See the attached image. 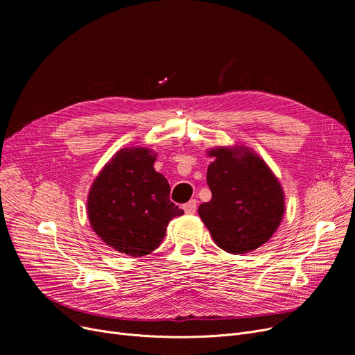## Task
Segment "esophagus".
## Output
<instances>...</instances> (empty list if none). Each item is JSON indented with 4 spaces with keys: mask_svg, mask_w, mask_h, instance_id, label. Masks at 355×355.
<instances>
[{
    "mask_svg": "<svg viewBox=\"0 0 355 355\" xmlns=\"http://www.w3.org/2000/svg\"><path fill=\"white\" fill-rule=\"evenodd\" d=\"M182 210L185 211V214H194L197 211V201L190 200L189 202H185L182 206Z\"/></svg>",
    "mask_w": 355,
    "mask_h": 355,
    "instance_id": "1",
    "label": "esophagus"
}]
</instances>
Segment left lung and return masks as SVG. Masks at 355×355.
Returning a JSON list of instances; mask_svg holds the SVG:
<instances>
[{
	"instance_id": "left-lung-1",
	"label": "left lung",
	"mask_w": 355,
	"mask_h": 355,
	"mask_svg": "<svg viewBox=\"0 0 355 355\" xmlns=\"http://www.w3.org/2000/svg\"><path fill=\"white\" fill-rule=\"evenodd\" d=\"M207 168L211 200L200 204L198 214L214 243L233 254L265 245L281 226L285 194L269 165L243 145L216 146Z\"/></svg>"
}]
</instances>
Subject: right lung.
Listing matches in <instances>:
<instances>
[{"label": "right lung", "mask_w": 355, "mask_h": 355, "mask_svg": "<svg viewBox=\"0 0 355 355\" xmlns=\"http://www.w3.org/2000/svg\"><path fill=\"white\" fill-rule=\"evenodd\" d=\"M157 154L126 146L112 157L87 194L89 223L119 253L141 257L155 250L168 223L184 214L170 201V184L154 170Z\"/></svg>", "instance_id": "obj_1"}]
</instances>
